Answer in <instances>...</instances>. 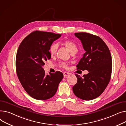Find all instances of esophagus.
Instances as JSON below:
<instances>
[{
	"mask_svg": "<svg viewBox=\"0 0 126 126\" xmlns=\"http://www.w3.org/2000/svg\"><path fill=\"white\" fill-rule=\"evenodd\" d=\"M70 75V73L68 72H64L63 73V76L64 77H66Z\"/></svg>",
	"mask_w": 126,
	"mask_h": 126,
	"instance_id": "1",
	"label": "esophagus"
}]
</instances>
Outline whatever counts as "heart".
Here are the masks:
<instances>
[{
  "label": "heart",
  "instance_id": "1",
  "mask_svg": "<svg viewBox=\"0 0 126 126\" xmlns=\"http://www.w3.org/2000/svg\"><path fill=\"white\" fill-rule=\"evenodd\" d=\"M62 45H63L66 49H67L71 54H74L77 51L78 48L76 44L73 42L72 41L66 40L62 42ZM58 45L56 43H53L52 44L49 48V53L51 56H54L57 51ZM61 66L63 68H67V64L65 63H63L61 64Z\"/></svg>",
  "mask_w": 126,
  "mask_h": 126
}]
</instances>
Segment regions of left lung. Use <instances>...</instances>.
<instances>
[{
  "label": "left lung",
  "mask_w": 126,
  "mask_h": 126,
  "mask_svg": "<svg viewBox=\"0 0 126 126\" xmlns=\"http://www.w3.org/2000/svg\"><path fill=\"white\" fill-rule=\"evenodd\" d=\"M85 51L77 65L78 69L87 70L81 77L75 74L77 83L73 87L74 94L84 100L97 98L109 83L112 71V58L109 49L100 37L86 32L75 33Z\"/></svg>",
  "instance_id": "1"
}]
</instances>
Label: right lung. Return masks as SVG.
<instances>
[{
	"mask_svg": "<svg viewBox=\"0 0 126 126\" xmlns=\"http://www.w3.org/2000/svg\"><path fill=\"white\" fill-rule=\"evenodd\" d=\"M60 34L35 31L28 35L19 46L16 59L17 76L27 93L38 100L52 97L63 75L61 72L46 75L43 66L51 56L49 48Z\"/></svg>",
	"mask_w": 126,
	"mask_h": 126,
	"instance_id": "1",
	"label": "right lung"
}]
</instances>
